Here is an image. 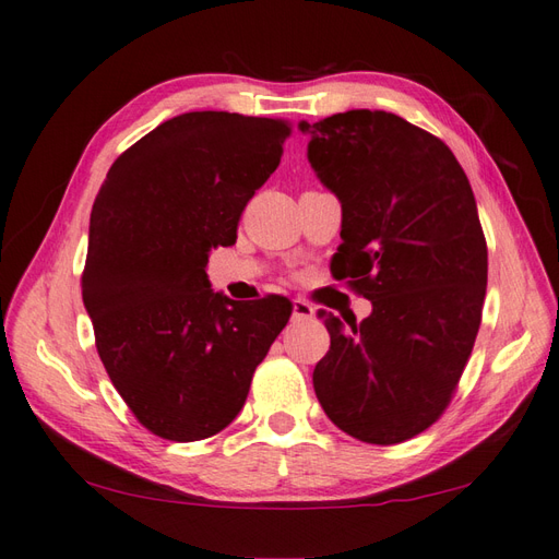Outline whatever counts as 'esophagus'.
Masks as SVG:
<instances>
[{"instance_id":"34e87169","label":"esophagus","mask_w":559,"mask_h":559,"mask_svg":"<svg viewBox=\"0 0 559 559\" xmlns=\"http://www.w3.org/2000/svg\"><path fill=\"white\" fill-rule=\"evenodd\" d=\"M317 317V309H313L307 299H302V297H295L293 299V319H297V321H309V319H313Z\"/></svg>"}]
</instances>
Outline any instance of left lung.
Listing matches in <instances>:
<instances>
[{
  "mask_svg": "<svg viewBox=\"0 0 559 559\" xmlns=\"http://www.w3.org/2000/svg\"><path fill=\"white\" fill-rule=\"evenodd\" d=\"M299 130L342 203L333 276L373 305L349 328L325 319L313 390L342 432L402 443L447 411L475 347L489 271L475 193L447 143L394 112L347 110Z\"/></svg>",
  "mask_w": 559,
  "mask_h": 559,
  "instance_id": "left-lung-1",
  "label": "left lung"
}]
</instances>
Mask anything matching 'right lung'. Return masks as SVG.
<instances>
[{"label": "right lung", "instance_id": "right-lung-1", "mask_svg": "<svg viewBox=\"0 0 559 559\" xmlns=\"http://www.w3.org/2000/svg\"><path fill=\"white\" fill-rule=\"evenodd\" d=\"M290 132L278 118L183 112L127 148L94 200L82 299L110 382L157 437L222 432L290 319L285 297L242 305L205 274Z\"/></svg>", "mask_w": 559, "mask_h": 559}]
</instances>
